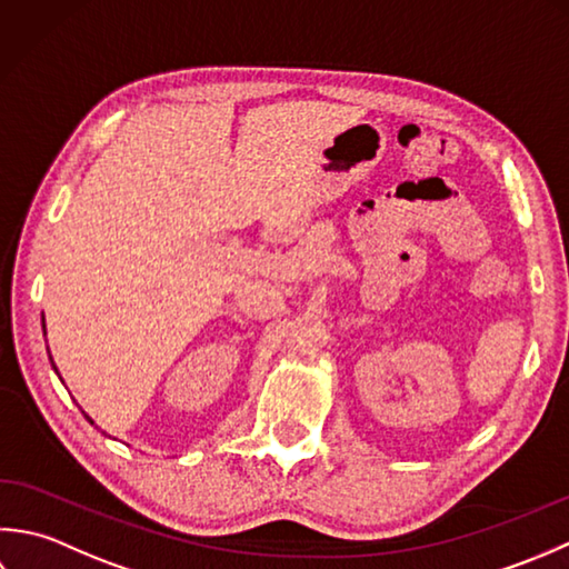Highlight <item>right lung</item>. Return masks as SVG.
<instances>
[{
	"label": "right lung",
	"mask_w": 569,
	"mask_h": 569,
	"mask_svg": "<svg viewBox=\"0 0 569 569\" xmlns=\"http://www.w3.org/2000/svg\"><path fill=\"white\" fill-rule=\"evenodd\" d=\"M43 333H46V323H43ZM49 358H51V353H49ZM53 363V361H51ZM53 370H56V373H58V368H56V363H53ZM92 422V420H90Z\"/></svg>",
	"instance_id": "1"
}]
</instances>
